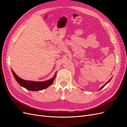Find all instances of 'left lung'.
Returning <instances> with one entry per match:
<instances>
[{"label":"left lung","instance_id":"left-lung-1","mask_svg":"<svg viewBox=\"0 0 127 127\" xmlns=\"http://www.w3.org/2000/svg\"><path fill=\"white\" fill-rule=\"evenodd\" d=\"M111 79H112V78H111V79H110V80H109V81H108V82H106V83H105V84H104V85H103V86H102V87H101L100 88H99V90H101V89H102V88H103L104 87V86H105V85H106V84H107V83H108L109 82H110V80H111Z\"/></svg>","mask_w":127,"mask_h":127}]
</instances>
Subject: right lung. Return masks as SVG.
Wrapping results in <instances>:
<instances>
[{
	"instance_id": "add662e5",
	"label": "right lung",
	"mask_w": 127,
	"mask_h": 127,
	"mask_svg": "<svg viewBox=\"0 0 127 127\" xmlns=\"http://www.w3.org/2000/svg\"><path fill=\"white\" fill-rule=\"evenodd\" d=\"M13 74L14 76L15 79L16 80L17 83L20 85L25 88L26 89L31 91H37L44 90L45 88L48 87L50 86L54 81L55 78L56 77V73L55 74L54 77L50 79L46 80L44 82H34V81H29V80H25L23 79L15 74L14 71L11 69Z\"/></svg>"
}]
</instances>
